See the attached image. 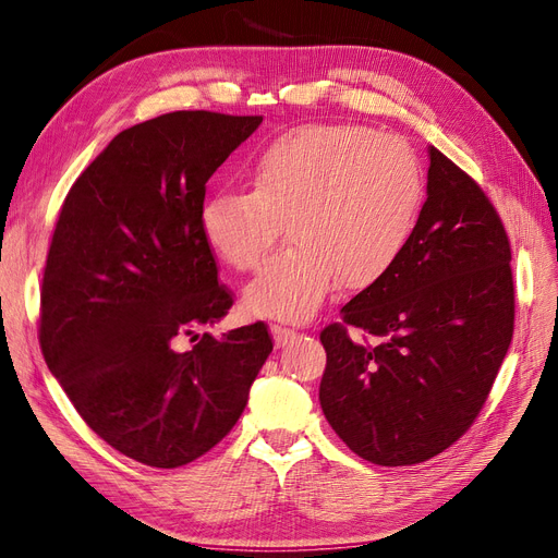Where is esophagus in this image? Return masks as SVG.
I'll use <instances>...</instances> for the list:
<instances>
[{
  "label": "esophagus",
  "mask_w": 558,
  "mask_h": 558,
  "mask_svg": "<svg viewBox=\"0 0 558 558\" xmlns=\"http://www.w3.org/2000/svg\"><path fill=\"white\" fill-rule=\"evenodd\" d=\"M271 335H274V341H276L278 348H280V345H287L289 341L296 339V330L282 328V326H271Z\"/></svg>",
  "instance_id": "esophagus-1"
}]
</instances>
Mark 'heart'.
Returning <instances> with one entry per match:
<instances>
[{
  "label": "heart",
  "mask_w": 558,
  "mask_h": 558,
  "mask_svg": "<svg viewBox=\"0 0 558 558\" xmlns=\"http://www.w3.org/2000/svg\"><path fill=\"white\" fill-rule=\"evenodd\" d=\"M251 190L217 187L203 198V240L232 269H257L244 294L255 316L305 320L332 287L364 289L387 276L412 238L423 175L398 137L360 124H307L271 140L248 162Z\"/></svg>",
  "instance_id": "1"
}]
</instances>
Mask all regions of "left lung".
I'll list each match as a JSON object with an SVG mask.
<instances>
[{"label":"left lung","mask_w":558,"mask_h":558,"mask_svg":"<svg viewBox=\"0 0 558 558\" xmlns=\"http://www.w3.org/2000/svg\"><path fill=\"white\" fill-rule=\"evenodd\" d=\"M427 198L393 269L320 332V409L377 465H412L473 425L513 337L511 248L480 185L427 146ZM348 327L377 336L350 340Z\"/></svg>","instance_id":"obj_1"}]
</instances>
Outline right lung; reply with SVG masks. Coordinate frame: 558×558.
Masks as SVG:
<instances>
[{
	"instance_id": "right-lung-1",
	"label": "right lung",
	"mask_w": 558,
	"mask_h": 558,
	"mask_svg": "<svg viewBox=\"0 0 558 558\" xmlns=\"http://www.w3.org/2000/svg\"><path fill=\"white\" fill-rule=\"evenodd\" d=\"M262 117L179 110L114 135L72 185L40 291L51 375L108 446L179 468L240 421L274 350L267 326L205 332L230 305L203 240L205 183Z\"/></svg>"
}]
</instances>
